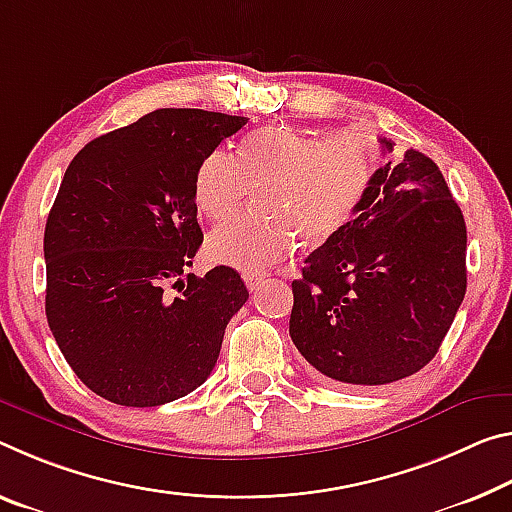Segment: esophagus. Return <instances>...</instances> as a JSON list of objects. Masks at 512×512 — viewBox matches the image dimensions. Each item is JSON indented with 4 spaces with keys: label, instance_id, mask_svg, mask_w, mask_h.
<instances>
[{
    "label": "esophagus",
    "instance_id": "obj_1",
    "mask_svg": "<svg viewBox=\"0 0 512 512\" xmlns=\"http://www.w3.org/2000/svg\"><path fill=\"white\" fill-rule=\"evenodd\" d=\"M264 275L262 273H243V282H246V287L250 291H257L259 285H262Z\"/></svg>",
    "mask_w": 512,
    "mask_h": 512
}]
</instances>
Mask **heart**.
Listing matches in <instances>:
<instances>
[{
  "instance_id": "heart-1",
  "label": "heart",
  "mask_w": 512,
  "mask_h": 512,
  "mask_svg": "<svg viewBox=\"0 0 512 512\" xmlns=\"http://www.w3.org/2000/svg\"><path fill=\"white\" fill-rule=\"evenodd\" d=\"M373 173L371 143L346 132L316 141L287 125H269L243 139L237 157L209 152L193 177V202L209 221L221 223L259 189L257 209L266 218H246L216 227L207 257L239 271H262L296 246V237L316 246L326 241L358 205Z\"/></svg>"
}]
</instances>
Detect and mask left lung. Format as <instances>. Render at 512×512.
I'll use <instances>...</instances> for the list:
<instances>
[{"mask_svg": "<svg viewBox=\"0 0 512 512\" xmlns=\"http://www.w3.org/2000/svg\"><path fill=\"white\" fill-rule=\"evenodd\" d=\"M465 257V218L440 168L405 150L371 175L351 221L305 259L291 282L289 335L342 385L408 378L451 328L467 289Z\"/></svg>", "mask_w": 512, "mask_h": 512, "instance_id": "left-lung-1", "label": "left lung"}]
</instances>
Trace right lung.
Masks as SVG:
<instances>
[{
	"label": "right lung",
	"mask_w": 512,
	"mask_h": 512,
	"mask_svg": "<svg viewBox=\"0 0 512 512\" xmlns=\"http://www.w3.org/2000/svg\"><path fill=\"white\" fill-rule=\"evenodd\" d=\"M246 123L157 109L70 161L45 225V314L63 358L102 399L154 408L212 373L248 289L230 266L182 280L202 243L193 177Z\"/></svg>",
	"instance_id": "add662e5"
}]
</instances>
